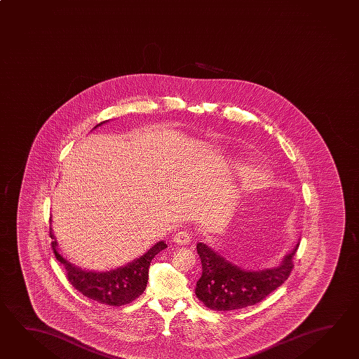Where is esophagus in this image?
Instances as JSON below:
<instances>
[{
    "instance_id": "esophagus-1",
    "label": "esophagus",
    "mask_w": 359,
    "mask_h": 359,
    "mask_svg": "<svg viewBox=\"0 0 359 359\" xmlns=\"http://www.w3.org/2000/svg\"><path fill=\"white\" fill-rule=\"evenodd\" d=\"M191 241L190 233L187 231H178V232L173 236V242L177 245H189Z\"/></svg>"
}]
</instances>
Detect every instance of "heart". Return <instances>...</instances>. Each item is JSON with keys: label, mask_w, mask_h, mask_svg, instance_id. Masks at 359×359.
I'll list each match as a JSON object with an SVG mask.
<instances>
[{"label": "heart", "mask_w": 359, "mask_h": 359, "mask_svg": "<svg viewBox=\"0 0 359 359\" xmlns=\"http://www.w3.org/2000/svg\"><path fill=\"white\" fill-rule=\"evenodd\" d=\"M236 168L238 169L241 173H246L247 170L250 169V165H248V163H239ZM269 177H270L269 170L266 168H264V167H260V168L252 169L250 172V175L247 177V181L250 182L251 186L256 187V186H260V184H264V183L266 182Z\"/></svg>", "instance_id": "1"}]
</instances>
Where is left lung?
Instances as JSON below:
<instances>
[{"mask_svg": "<svg viewBox=\"0 0 359 359\" xmlns=\"http://www.w3.org/2000/svg\"><path fill=\"white\" fill-rule=\"evenodd\" d=\"M299 243L287 253L279 265L261 270H246L236 265L225 255L203 242L197 243L203 274L195 293L208 309L233 311L261 302L287 280L293 269L292 259Z\"/></svg>", "mask_w": 359, "mask_h": 359, "instance_id": "8db88e82", "label": "left lung"}]
</instances>
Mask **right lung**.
<instances>
[{
  "instance_id": "add662e5",
  "label": "right lung",
  "mask_w": 359,
  "mask_h": 359,
  "mask_svg": "<svg viewBox=\"0 0 359 359\" xmlns=\"http://www.w3.org/2000/svg\"><path fill=\"white\" fill-rule=\"evenodd\" d=\"M106 122H100L94 128L102 126ZM50 238L53 239L50 245L57 261L64 265L67 279L74 285V288L93 301L109 306H123L133 302L139 295L142 294L148 284L150 262L156 253L167 248L165 242L159 241L139 259H135L123 266L109 271H94L79 267L67 260L57 248V241L52 233V228H50Z\"/></svg>"
}]
</instances>
